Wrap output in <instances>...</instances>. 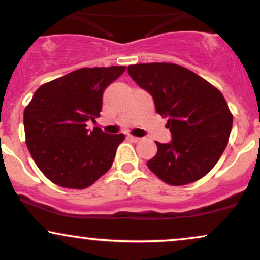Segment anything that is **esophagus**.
Wrapping results in <instances>:
<instances>
[{
  "label": "esophagus",
  "mask_w": 260,
  "mask_h": 260,
  "mask_svg": "<svg viewBox=\"0 0 260 260\" xmlns=\"http://www.w3.org/2000/svg\"><path fill=\"white\" fill-rule=\"evenodd\" d=\"M128 139H131L134 143L139 142V140H140V138H138V137H134V136H128Z\"/></svg>",
  "instance_id": "obj_1"
}]
</instances>
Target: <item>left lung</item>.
I'll return each instance as SVG.
<instances>
[{"mask_svg":"<svg viewBox=\"0 0 260 260\" xmlns=\"http://www.w3.org/2000/svg\"><path fill=\"white\" fill-rule=\"evenodd\" d=\"M134 82L148 90L157 114L167 117L172 140L156 142L149 170L170 185L205 177L228 145L233 115L221 93L189 69L172 62L128 67Z\"/></svg>","mask_w":260,"mask_h":260,"instance_id":"8db88e82","label":"left lung"}]
</instances>
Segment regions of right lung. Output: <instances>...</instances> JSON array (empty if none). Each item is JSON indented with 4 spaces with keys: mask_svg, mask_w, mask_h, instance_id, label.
<instances>
[{
    "mask_svg": "<svg viewBox=\"0 0 260 260\" xmlns=\"http://www.w3.org/2000/svg\"><path fill=\"white\" fill-rule=\"evenodd\" d=\"M126 67L82 68L47 82L24 111L26 146L52 183L86 189L110 170L124 134L92 132L86 122L100 116L103 92Z\"/></svg>",
    "mask_w": 260,
    "mask_h": 260,
    "instance_id": "right-lung-1",
    "label": "right lung"
}]
</instances>
